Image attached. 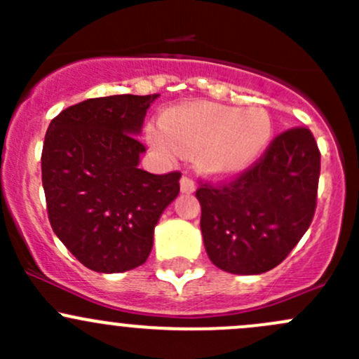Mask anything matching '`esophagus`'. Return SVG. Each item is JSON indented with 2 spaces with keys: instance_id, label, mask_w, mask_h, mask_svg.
Wrapping results in <instances>:
<instances>
[{
  "instance_id": "obj_1",
  "label": "esophagus",
  "mask_w": 359,
  "mask_h": 359,
  "mask_svg": "<svg viewBox=\"0 0 359 359\" xmlns=\"http://www.w3.org/2000/svg\"><path fill=\"white\" fill-rule=\"evenodd\" d=\"M180 191H182V193H194V191H196V186H194V180L193 179H189V177L187 175H184L182 179H180Z\"/></svg>"
}]
</instances>
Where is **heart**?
<instances>
[{"instance_id":"obj_1","label":"heart","mask_w":359,"mask_h":359,"mask_svg":"<svg viewBox=\"0 0 359 359\" xmlns=\"http://www.w3.org/2000/svg\"><path fill=\"white\" fill-rule=\"evenodd\" d=\"M271 135L273 123L264 109L213 102L173 107L163 114L161 128H147V139L159 153L196 154L198 168L224 177L252 166L266 151Z\"/></svg>"}]
</instances>
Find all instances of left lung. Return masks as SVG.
Wrapping results in <instances>:
<instances>
[{"label": "left lung", "mask_w": 359, "mask_h": 359, "mask_svg": "<svg viewBox=\"0 0 359 359\" xmlns=\"http://www.w3.org/2000/svg\"><path fill=\"white\" fill-rule=\"evenodd\" d=\"M320 149L306 126L280 133L264 156L224 184H201V234L210 260L262 274L287 259L316 210Z\"/></svg>", "instance_id": "1"}]
</instances>
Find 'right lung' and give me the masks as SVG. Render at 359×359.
<instances>
[{"label":"right lung","mask_w":359,"mask_h":359,"mask_svg":"<svg viewBox=\"0 0 359 359\" xmlns=\"http://www.w3.org/2000/svg\"><path fill=\"white\" fill-rule=\"evenodd\" d=\"M154 95H111L67 107L52 119L41 179L53 233L83 266L125 273L153 248L163 210L179 196L180 172L139 168V140Z\"/></svg>","instance_id":"add662e5"}]
</instances>
